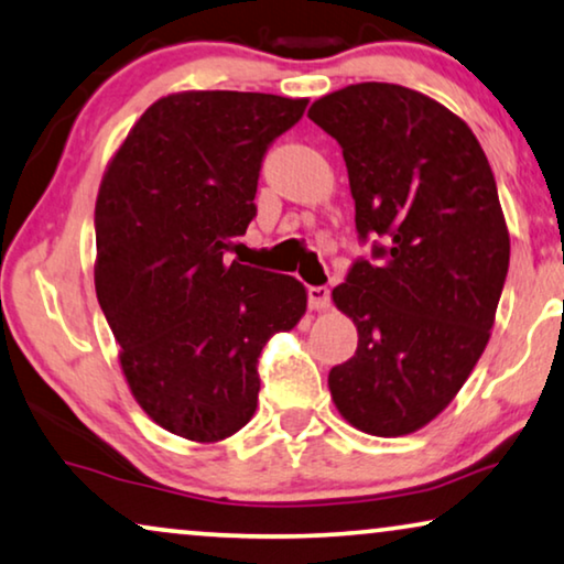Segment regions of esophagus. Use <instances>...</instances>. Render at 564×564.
<instances>
[{
	"instance_id": "1",
	"label": "esophagus",
	"mask_w": 564,
	"mask_h": 564,
	"mask_svg": "<svg viewBox=\"0 0 564 564\" xmlns=\"http://www.w3.org/2000/svg\"><path fill=\"white\" fill-rule=\"evenodd\" d=\"M308 306H312L314 312H327V308H329V289H327V285H312V289H308Z\"/></svg>"
}]
</instances>
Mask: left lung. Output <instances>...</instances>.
Masks as SVG:
<instances>
[{
  "label": "left lung",
  "instance_id": "8db88e82",
  "mask_svg": "<svg viewBox=\"0 0 564 564\" xmlns=\"http://www.w3.org/2000/svg\"><path fill=\"white\" fill-rule=\"evenodd\" d=\"M308 120L343 148L358 260L332 301L358 350L329 370L345 422L403 437L437 419L486 350L506 273L509 227L478 138L422 91L365 82L316 99Z\"/></svg>",
  "mask_w": 564,
  "mask_h": 564
}]
</instances>
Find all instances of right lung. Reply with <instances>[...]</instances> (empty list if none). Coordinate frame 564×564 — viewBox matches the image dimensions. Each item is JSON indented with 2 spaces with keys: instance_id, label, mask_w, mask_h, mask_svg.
<instances>
[{
  "instance_id": "right-lung-1",
  "label": "right lung",
  "mask_w": 564,
  "mask_h": 564,
  "mask_svg": "<svg viewBox=\"0 0 564 564\" xmlns=\"http://www.w3.org/2000/svg\"><path fill=\"white\" fill-rule=\"evenodd\" d=\"M308 99L176 91L150 105L101 176L94 285L134 401L214 444L250 422L258 358L306 314L304 283L225 263L256 217L260 163Z\"/></svg>"
}]
</instances>
